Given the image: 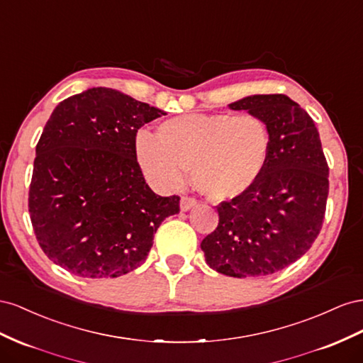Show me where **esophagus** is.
<instances>
[{
  "mask_svg": "<svg viewBox=\"0 0 363 363\" xmlns=\"http://www.w3.org/2000/svg\"><path fill=\"white\" fill-rule=\"evenodd\" d=\"M196 205H198V201L194 198H190V196H182L181 198V211H189Z\"/></svg>",
  "mask_w": 363,
  "mask_h": 363,
  "instance_id": "esophagus-1",
  "label": "esophagus"
}]
</instances>
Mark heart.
<instances>
[{
	"mask_svg": "<svg viewBox=\"0 0 363 363\" xmlns=\"http://www.w3.org/2000/svg\"><path fill=\"white\" fill-rule=\"evenodd\" d=\"M272 137L255 113H187L162 121L157 137L140 132L137 157L152 184L179 187L191 170L194 187L214 201L246 193L260 178Z\"/></svg>",
	"mask_w": 363,
	"mask_h": 363,
	"instance_id": "b5f03b06",
	"label": "heart"
}]
</instances>
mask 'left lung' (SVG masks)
Segmentation results:
<instances>
[{
    "mask_svg": "<svg viewBox=\"0 0 363 363\" xmlns=\"http://www.w3.org/2000/svg\"><path fill=\"white\" fill-rule=\"evenodd\" d=\"M230 108L266 121L271 155L250 190L216 206L219 225L201 247L206 264L223 275H271L316 240L325 217L328 164L312 117L287 96H251Z\"/></svg>",
    "mask_w": 363,
    "mask_h": 363,
    "instance_id": "obj_1",
    "label": "left lung"
}]
</instances>
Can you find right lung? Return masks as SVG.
Masks as SVG:
<instances>
[{
	"mask_svg": "<svg viewBox=\"0 0 363 363\" xmlns=\"http://www.w3.org/2000/svg\"><path fill=\"white\" fill-rule=\"evenodd\" d=\"M165 112L111 88L60 101L38 144L28 213L40 250L84 278H116L147 258L179 196L155 194L137 161V133Z\"/></svg>",
	"mask_w": 363,
	"mask_h": 363,
	"instance_id": "right-lung-1",
	"label": "right lung"
}]
</instances>
